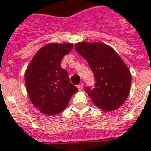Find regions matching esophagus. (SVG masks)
Here are the masks:
<instances>
[{"mask_svg": "<svg viewBox=\"0 0 151 151\" xmlns=\"http://www.w3.org/2000/svg\"><path fill=\"white\" fill-rule=\"evenodd\" d=\"M83 86H84L83 83L79 84V85H78V90H79V91H82V89H83Z\"/></svg>", "mask_w": 151, "mask_h": 151, "instance_id": "1", "label": "esophagus"}]
</instances>
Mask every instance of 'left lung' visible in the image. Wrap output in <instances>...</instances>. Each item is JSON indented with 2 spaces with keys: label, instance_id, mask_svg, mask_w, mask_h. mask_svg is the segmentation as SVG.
Instances as JSON below:
<instances>
[{
  "label": "left lung",
  "instance_id": "1",
  "mask_svg": "<svg viewBox=\"0 0 151 151\" xmlns=\"http://www.w3.org/2000/svg\"><path fill=\"white\" fill-rule=\"evenodd\" d=\"M88 61L94 74V88L85 91L92 102L103 111H113L123 104L130 91L131 73L121 57L111 47L100 42H80L75 45Z\"/></svg>",
  "mask_w": 151,
  "mask_h": 151
}]
</instances>
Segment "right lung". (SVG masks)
Listing matches in <instances>:
<instances>
[{
    "instance_id": "obj_1",
    "label": "right lung",
    "mask_w": 151,
    "mask_h": 151,
    "mask_svg": "<svg viewBox=\"0 0 151 151\" xmlns=\"http://www.w3.org/2000/svg\"><path fill=\"white\" fill-rule=\"evenodd\" d=\"M73 47L70 43L46 45L36 53L26 69L25 82L29 98L45 115L63 111L78 91L69 81L67 71L60 66L63 57Z\"/></svg>"
}]
</instances>
